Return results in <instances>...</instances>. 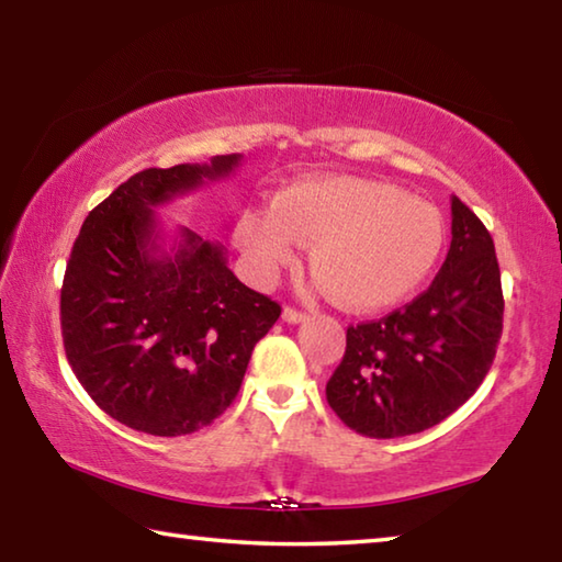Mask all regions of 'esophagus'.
<instances>
[{
  "label": "esophagus",
  "instance_id": "obj_1",
  "mask_svg": "<svg viewBox=\"0 0 562 562\" xmlns=\"http://www.w3.org/2000/svg\"><path fill=\"white\" fill-rule=\"evenodd\" d=\"M282 319L288 322V325H300V322L307 319V312H300V310H294V307H284L282 310Z\"/></svg>",
  "mask_w": 562,
  "mask_h": 562
}]
</instances>
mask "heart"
<instances>
[{"label":"heart","instance_id":"obj_1","mask_svg":"<svg viewBox=\"0 0 562 562\" xmlns=\"http://www.w3.org/2000/svg\"><path fill=\"white\" fill-rule=\"evenodd\" d=\"M235 243L260 282L315 243L312 268L339 304L355 312L394 307L422 288L446 243L443 217L431 203L389 183L351 176L294 180L272 207H250Z\"/></svg>","mask_w":562,"mask_h":562}]
</instances>
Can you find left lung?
Segmentation results:
<instances>
[{
  "label": "left lung",
  "mask_w": 562,
  "mask_h": 562,
  "mask_svg": "<svg viewBox=\"0 0 562 562\" xmlns=\"http://www.w3.org/2000/svg\"><path fill=\"white\" fill-rule=\"evenodd\" d=\"M503 331L501 270L493 237L451 198V247L431 288L379 322L347 329L327 402L369 439L426 431L469 402Z\"/></svg>",
  "instance_id": "1"
}]
</instances>
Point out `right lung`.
<instances>
[{
    "mask_svg": "<svg viewBox=\"0 0 562 562\" xmlns=\"http://www.w3.org/2000/svg\"><path fill=\"white\" fill-rule=\"evenodd\" d=\"M240 160L140 170L93 207L71 247L61 288L66 359L97 406L136 431L186 436L213 424L280 317L278 302L235 278L221 243L178 227L166 247L156 215Z\"/></svg>",
    "mask_w": 562,
    "mask_h": 562,
    "instance_id": "right-lung-1",
    "label": "right lung"
}]
</instances>
